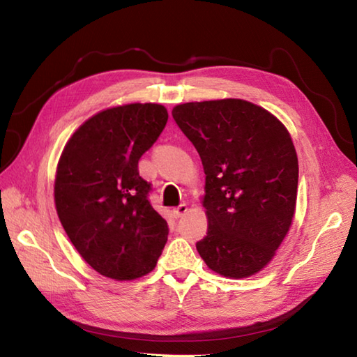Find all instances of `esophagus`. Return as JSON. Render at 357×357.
<instances>
[{"mask_svg":"<svg viewBox=\"0 0 357 357\" xmlns=\"http://www.w3.org/2000/svg\"><path fill=\"white\" fill-rule=\"evenodd\" d=\"M187 210H188V207H187V204H181V206H178V207H174L173 208V216L174 218H181V216H184L185 213H187Z\"/></svg>","mask_w":357,"mask_h":357,"instance_id":"obj_1","label":"esophagus"}]
</instances>
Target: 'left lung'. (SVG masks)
I'll use <instances>...</instances> for the list:
<instances>
[{"instance_id": "8db88e82", "label": "left lung", "mask_w": 357, "mask_h": 357, "mask_svg": "<svg viewBox=\"0 0 357 357\" xmlns=\"http://www.w3.org/2000/svg\"><path fill=\"white\" fill-rule=\"evenodd\" d=\"M172 115L206 173L208 229L196 248L219 275H255L294 216L299 165L290 133L270 112L233 98L179 104Z\"/></svg>"}]
</instances>
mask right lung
I'll use <instances>...</instances> for the list:
<instances>
[{"label":"right lung","mask_w":357,"mask_h":357,"mask_svg":"<svg viewBox=\"0 0 357 357\" xmlns=\"http://www.w3.org/2000/svg\"><path fill=\"white\" fill-rule=\"evenodd\" d=\"M169 119L161 104H127L96 113L66 144L55 178V206L67 236L90 267L130 280L156 267L169 236L151 207V184L138 161Z\"/></svg>","instance_id":"1"}]
</instances>
